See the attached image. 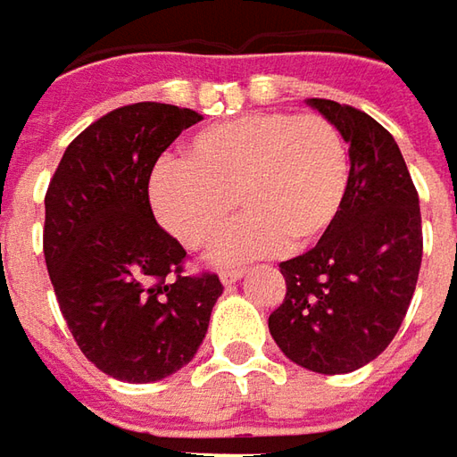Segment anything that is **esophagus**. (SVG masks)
<instances>
[{"mask_svg": "<svg viewBox=\"0 0 457 457\" xmlns=\"http://www.w3.org/2000/svg\"><path fill=\"white\" fill-rule=\"evenodd\" d=\"M241 277H244V269H223L221 271L223 284H234V281H238Z\"/></svg>", "mask_w": 457, "mask_h": 457, "instance_id": "obj_1", "label": "esophagus"}]
</instances>
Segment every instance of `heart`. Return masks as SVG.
<instances>
[{
    "mask_svg": "<svg viewBox=\"0 0 457 457\" xmlns=\"http://www.w3.org/2000/svg\"><path fill=\"white\" fill-rule=\"evenodd\" d=\"M352 180L350 148L320 112H244L191 137L186 161L153 168L150 206L186 249H208L234 219H244L216 249L241 262L284 249L304 251L335 228Z\"/></svg>",
    "mask_w": 457,
    "mask_h": 457,
    "instance_id": "heart-1",
    "label": "heart"
}]
</instances>
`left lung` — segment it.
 <instances>
[{
  "instance_id": "8db88e82",
  "label": "left lung",
  "mask_w": 457,
  "mask_h": 457,
  "mask_svg": "<svg viewBox=\"0 0 457 457\" xmlns=\"http://www.w3.org/2000/svg\"><path fill=\"white\" fill-rule=\"evenodd\" d=\"M309 103L350 143V195L314 249L278 264L287 294L269 332L292 362L345 375L385 352L405 320L422 264L420 198L375 118L324 97Z\"/></svg>"
}]
</instances>
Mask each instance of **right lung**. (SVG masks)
<instances>
[{"label":"right lung","mask_w":457,"mask_h":457,"mask_svg":"<svg viewBox=\"0 0 457 457\" xmlns=\"http://www.w3.org/2000/svg\"><path fill=\"white\" fill-rule=\"evenodd\" d=\"M201 120L195 110L136 103L87 125L45 193L42 249L54 296L78 347L105 375L155 382L204 342L223 284L188 274V253L155 221V161Z\"/></svg>","instance_id":"1"}]
</instances>
